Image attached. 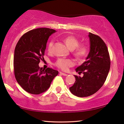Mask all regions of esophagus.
<instances>
[{
    "label": "esophagus",
    "instance_id": "34e87169",
    "mask_svg": "<svg viewBox=\"0 0 124 124\" xmlns=\"http://www.w3.org/2000/svg\"><path fill=\"white\" fill-rule=\"evenodd\" d=\"M60 74H61V75H62V76H67V74H66V73H62V72H60Z\"/></svg>",
    "mask_w": 124,
    "mask_h": 124
}]
</instances>
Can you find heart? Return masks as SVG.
I'll use <instances>...</instances> for the list:
<instances>
[{"instance_id":"obj_1","label":"heart","mask_w":124,"mask_h":124,"mask_svg":"<svg viewBox=\"0 0 124 124\" xmlns=\"http://www.w3.org/2000/svg\"><path fill=\"white\" fill-rule=\"evenodd\" d=\"M67 47L70 50H73V54L78 58L84 57L88 52V48L85 45H79V42L77 38L74 36H67L63 39ZM53 45V41L51 40L48 45V50L51 51ZM73 61L70 59L59 58L56 61L55 65L59 69L63 71H67L69 67L74 65Z\"/></svg>"}]
</instances>
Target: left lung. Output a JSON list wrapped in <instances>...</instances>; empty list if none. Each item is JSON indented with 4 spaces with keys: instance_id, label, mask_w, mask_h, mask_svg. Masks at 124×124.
<instances>
[{
    "instance_id": "obj_1",
    "label": "left lung",
    "mask_w": 124,
    "mask_h": 124,
    "mask_svg": "<svg viewBox=\"0 0 124 124\" xmlns=\"http://www.w3.org/2000/svg\"><path fill=\"white\" fill-rule=\"evenodd\" d=\"M90 51L86 61L76 69L81 77L74 76L76 82L69 89L79 97H88L98 91L105 82L110 67V59L106 44L99 36L89 32Z\"/></svg>"
}]
</instances>
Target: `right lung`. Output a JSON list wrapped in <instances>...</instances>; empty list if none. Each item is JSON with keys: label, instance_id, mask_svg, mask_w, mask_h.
<instances>
[{"label": "right lung", "instance_id": "add662e5", "mask_svg": "<svg viewBox=\"0 0 124 124\" xmlns=\"http://www.w3.org/2000/svg\"><path fill=\"white\" fill-rule=\"evenodd\" d=\"M55 30L48 28L32 30L23 35L17 43L14 51V67L16 80L28 93L39 94L46 91L57 70L39 67L43 59L47 40Z\"/></svg>", "mask_w": 124, "mask_h": 124}]
</instances>
